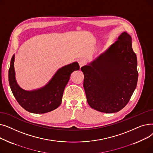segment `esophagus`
<instances>
[{
  "label": "esophagus",
  "mask_w": 153,
  "mask_h": 153,
  "mask_svg": "<svg viewBox=\"0 0 153 153\" xmlns=\"http://www.w3.org/2000/svg\"><path fill=\"white\" fill-rule=\"evenodd\" d=\"M86 62H87V61H86V59H84V58H82V59H79V64L80 67L81 68L82 66H84L85 64H86Z\"/></svg>",
  "instance_id": "obj_1"
}]
</instances>
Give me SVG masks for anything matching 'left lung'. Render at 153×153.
<instances>
[{"instance_id": "8db88e82", "label": "left lung", "mask_w": 153, "mask_h": 153, "mask_svg": "<svg viewBox=\"0 0 153 153\" xmlns=\"http://www.w3.org/2000/svg\"><path fill=\"white\" fill-rule=\"evenodd\" d=\"M84 88L90 107L115 113L129 102L137 85V58L131 36L124 31L105 51L81 68Z\"/></svg>"}]
</instances>
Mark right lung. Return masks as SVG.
I'll return each mask as SVG.
<instances>
[{"label": "right lung", "mask_w": 153, "mask_h": 153, "mask_svg": "<svg viewBox=\"0 0 153 153\" xmlns=\"http://www.w3.org/2000/svg\"><path fill=\"white\" fill-rule=\"evenodd\" d=\"M15 54L13 55L9 70V81L11 91L20 105L33 114H45L57 108L61 103L62 94L71 74L79 69L77 62L59 68L45 86L39 89L25 91L18 84L14 69Z\"/></svg>", "instance_id": "add662e5"}]
</instances>
